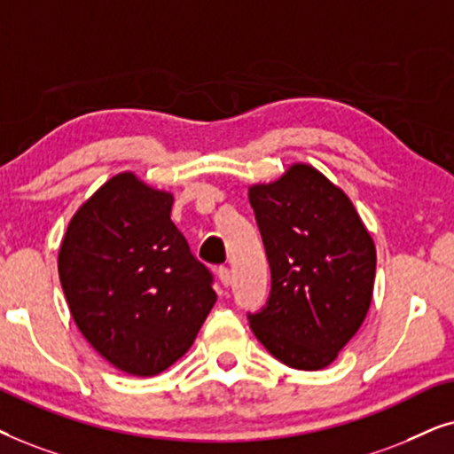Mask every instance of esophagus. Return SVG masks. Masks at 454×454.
<instances>
[{
  "label": "esophagus",
  "instance_id": "34e87169",
  "mask_svg": "<svg viewBox=\"0 0 454 454\" xmlns=\"http://www.w3.org/2000/svg\"><path fill=\"white\" fill-rule=\"evenodd\" d=\"M217 278H220V282L223 286H231L232 284V271L226 268V265H222V268H217Z\"/></svg>",
  "mask_w": 454,
  "mask_h": 454
}]
</instances>
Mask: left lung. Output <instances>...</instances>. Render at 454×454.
I'll use <instances>...</instances> for the list:
<instances>
[{
  "label": "left lung",
  "mask_w": 454,
  "mask_h": 454,
  "mask_svg": "<svg viewBox=\"0 0 454 454\" xmlns=\"http://www.w3.org/2000/svg\"><path fill=\"white\" fill-rule=\"evenodd\" d=\"M249 201L271 271L268 303L247 316L253 334L284 365L324 370L370 309L373 240L350 199L307 164L251 186Z\"/></svg>",
  "instance_id": "1"
}]
</instances>
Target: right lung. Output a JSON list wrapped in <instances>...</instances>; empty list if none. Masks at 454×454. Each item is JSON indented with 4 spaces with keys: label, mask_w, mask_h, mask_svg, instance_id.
<instances>
[{
    "label": "right lung",
    "mask_w": 454,
    "mask_h": 454,
    "mask_svg": "<svg viewBox=\"0 0 454 454\" xmlns=\"http://www.w3.org/2000/svg\"><path fill=\"white\" fill-rule=\"evenodd\" d=\"M172 203L122 172L81 205L59 247L78 330L130 376H157L183 357L217 299L214 276L170 220Z\"/></svg>",
    "instance_id": "right-lung-1"
}]
</instances>
